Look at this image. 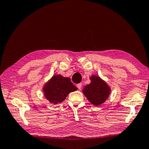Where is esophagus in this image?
Listing matches in <instances>:
<instances>
[{
    "instance_id": "1",
    "label": "esophagus",
    "mask_w": 149,
    "mask_h": 149,
    "mask_svg": "<svg viewBox=\"0 0 149 149\" xmlns=\"http://www.w3.org/2000/svg\"><path fill=\"white\" fill-rule=\"evenodd\" d=\"M77 87L78 88L79 90H81L82 88V83H79L77 84Z\"/></svg>"
}]
</instances>
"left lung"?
Here are the masks:
<instances>
[{"instance_id": "obj_1", "label": "left lung", "mask_w": 149, "mask_h": 149, "mask_svg": "<svg viewBox=\"0 0 149 149\" xmlns=\"http://www.w3.org/2000/svg\"><path fill=\"white\" fill-rule=\"evenodd\" d=\"M91 83L84 86L83 93L90 102L94 106H99L109 97L111 88L105 81L96 75L90 77Z\"/></svg>"}]
</instances>
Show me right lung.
I'll return each mask as SVG.
<instances>
[{"instance_id": "add662e5", "label": "right lung", "mask_w": 149, "mask_h": 149, "mask_svg": "<svg viewBox=\"0 0 149 149\" xmlns=\"http://www.w3.org/2000/svg\"><path fill=\"white\" fill-rule=\"evenodd\" d=\"M77 90L70 79L64 77L61 75H53L43 87L45 99L54 104L62 102L70 93Z\"/></svg>"}]
</instances>
